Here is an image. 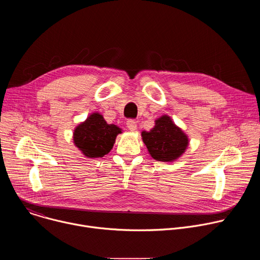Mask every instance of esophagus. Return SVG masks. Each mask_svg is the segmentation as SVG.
Wrapping results in <instances>:
<instances>
[{
    "label": "esophagus",
    "mask_w": 260,
    "mask_h": 260,
    "mask_svg": "<svg viewBox=\"0 0 260 260\" xmlns=\"http://www.w3.org/2000/svg\"><path fill=\"white\" fill-rule=\"evenodd\" d=\"M126 126L129 131H136L137 129V122L134 119H128L126 121Z\"/></svg>",
    "instance_id": "obj_1"
}]
</instances>
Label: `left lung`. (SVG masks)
<instances>
[{
  "label": "left lung",
  "instance_id": "1",
  "mask_svg": "<svg viewBox=\"0 0 260 260\" xmlns=\"http://www.w3.org/2000/svg\"><path fill=\"white\" fill-rule=\"evenodd\" d=\"M143 142L157 161H173L180 157L188 145L187 136L165 115L155 120L150 132H142Z\"/></svg>",
  "mask_w": 260,
  "mask_h": 260
}]
</instances>
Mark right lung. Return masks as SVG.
<instances>
[{"mask_svg": "<svg viewBox=\"0 0 260 260\" xmlns=\"http://www.w3.org/2000/svg\"><path fill=\"white\" fill-rule=\"evenodd\" d=\"M121 129L115 124H108L99 113L91 114L74 132V143L82 153L90 158L108 154Z\"/></svg>", "mask_w": 260, "mask_h": 260, "instance_id": "obj_1", "label": "right lung"}]
</instances>
